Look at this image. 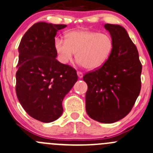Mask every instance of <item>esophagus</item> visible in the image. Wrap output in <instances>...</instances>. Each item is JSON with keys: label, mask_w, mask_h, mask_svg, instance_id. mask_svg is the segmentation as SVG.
Returning <instances> with one entry per match:
<instances>
[{"label": "esophagus", "mask_w": 153, "mask_h": 153, "mask_svg": "<svg viewBox=\"0 0 153 153\" xmlns=\"http://www.w3.org/2000/svg\"><path fill=\"white\" fill-rule=\"evenodd\" d=\"M77 75H78V77L79 78H82V76H83V74H82L81 71H77Z\"/></svg>", "instance_id": "1"}]
</instances>
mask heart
Wrapping results in <instances>:
<instances>
[{"mask_svg": "<svg viewBox=\"0 0 153 153\" xmlns=\"http://www.w3.org/2000/svg\"><path fill=\"white\" fill-rule=\"evenodd\" d=\"M65 40L56 37L54 48L58 59L68 64L76 52L79 64L88 70L101 68L108 60L113 49V40L107 34H99L91 30H77L68 32Z\"/></svg>", "mask_w": 153, "mask_h": 153, "instance_id": "1", "label": "heart"}]
</instances>
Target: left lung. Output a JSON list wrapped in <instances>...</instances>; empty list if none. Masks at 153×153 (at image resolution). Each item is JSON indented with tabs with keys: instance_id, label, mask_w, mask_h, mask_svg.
Wrapping results in <instances>:
<instances>
[{
	"instance_id": "1",
	"label": "left lung",
	"mask_w": 153,
	"mask_h": 153,
	"mask_svg": "<svg viewBox=\"0 0 153 153\" xmlns=\"http://www.w3.org/2000/svg\"><path fill=\"white\" fill-rule=\"evenodd\" d=\"M113 49L101 68L83 76L88 85L85 110L90 118L102 123L123 119L131 110L141 88L142 65L136 46L123 27L106 24Z\"/></svg>"
}]
</instances>
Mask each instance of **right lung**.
<instances>
[{
    "mask_svg": "<svg viewBox=\"0 0 153 153\" xmlns=\"http://www.w3.org/2000/svg\"><path fill=\"white\" fill-rule=\"evenodd\" d=\"M66 26L35 23L19 46L17 97L29 116L43 123H51L62 116L64 97L78 79L74 68L56 59L55 37Z\"/></svg>",
    "mask_w": 153,
    "mask_h": 153,
    "instance_id": "right-lung-1",
    "label": "right lung"
}]
</instances>
